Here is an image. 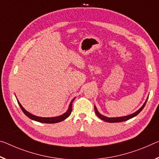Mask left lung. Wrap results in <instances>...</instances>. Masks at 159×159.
I'll return each instance as SVG.
<instances>
[{"instance_id":"left-lung-1","label":"left lung","mask_w":159,"mask_h":159,"mask_svg":"<svg viewBox=\"0 0 159 159\" xmlns=\"http://www.w3.org/2000/svg\"><path fill=\"white\" fill-rule=\"evenodd\" d=\"M146 103H147V101L145 102L144 104L143 105V106L140 108L139 110H137V112L133 113L132 115H127V116H125V117H105L104 115H102L101 114H100L99 112H98L97 108L95 107V106H94L95 107V114L98 116V117L100 118V119L105 121V122H124V121H127L128 120L131 119V118L135 117V116H137L139 113L142 110H143V108L144 107Z\"/></svg>"}]
</instances>
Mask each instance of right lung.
<instances>
[{"instance_id":"add662e5","label":"right lung","mask_w":159,"mask_h":159,"mask_svg":"<svg viewBox=\"0 0 159 159\" xmlns=\"http://www.w3.org/2000/svg\"><path fill=\"white\" fill-rule=\"evenodd\" d=\"M74 99L72 100L71 102L70 103V105H69V107L68 110L66 111V112H65L64 115H62L61 116H59V117H37V116L33 115L32 114H30V112H27L26 110H25L22 106L21 105L20 103H19V105L20 107L21 110H22V112L25 113V115L27 116L29 118H30L31 120H33L34 121H37V122H42V123H49V124H51V123H57V122H61V121L64 120L66 118H67L70 115V113H71L72 111V103L73 101H74Z\"/></svg>"}]
</instances>
